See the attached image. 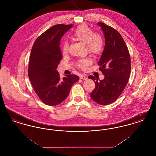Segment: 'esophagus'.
Here are the masks:
<instances>
[{
	"label": "esophagus",
	"mask_w": 156,
	"mask_h": 156,
	"mask_svg": "<svg viewBox=\"0 0 156 156\" xmlns=\"http://www.w3.org/2000/svg\"><path fill=\"white\" fill-rule=\"evenodd\" d=\"M80 79L83 80H87V77L85 75H81L80 76Z\"/></svg>",
	"instance_id": "34e87169"
}]
</instances>
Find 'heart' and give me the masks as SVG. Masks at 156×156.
<instances>
[{"mask_svg": "<svg viewBox=\"0 0 156 156\" xmlns=\"http://www.w3.org/2000/svg\"><path fill=\"white\" fill-rule=\"evenodd\" d=\"M75 39L86 43L87 48L89 52L94 55H98L102 51L104 48V39L97 33H94L93 31L85 25H81L76 28L73 33ZM68 43L65 41L62 44V50L64 54H67L68 50ZM92 62L90 58L81 59L77 63V66L82 70H86Z\"/></svg>", "mask_w": 156, "mask_h": 156, "instance_id": "heart-1", "label": "heart"}]
</instances>
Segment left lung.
<instances>
[{
    "mask_svg": "<svg viewBox=\"0 0 156 156\" xmlns=\"http://www.w3.org/2000/svg\"><path fill=\"white\" fill-rule=\"evenodd\" d=\"M98 25L103 31L105 39L104 51L98 61L99 70L105 77L99 81L93 75L88 76L96 86L90 98L97 104L107 105L115 102L125 88L131 62L128 48L119 32L104 23L98 22Z\"/></svg>",
    "mask_w": 156,
    "mask_h": 156,
    "instance_id": "8db88e82",
    "label": "left lung"
}]
</instances>
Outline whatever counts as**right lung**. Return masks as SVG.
I'll use <instances>...</instances> for the list:
<instances>
[{"mask_svg":"<svg viewBox=\"0 0 156 156\" xmlns=\"http://www.w3.org/2000/svg\"><path fill=\"white\" fill-rule=\"evenodd\" d=\"M73 24L54 25L37 37L30 54L28 75L37 96L45 104L55 106L67 99L73 84L79 80L76 75L60 78L56 70L62 54L61 37Z\"/></svg>","mask_w":156,"mask_h":156,"instance_id":"1","label":"right lung"}]
</instances>
